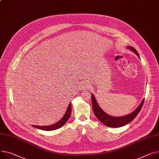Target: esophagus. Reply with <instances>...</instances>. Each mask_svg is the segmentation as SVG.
<instances>
[{"label":"esophagus","instance_id":"1","mask_svg":"<svg viewBox=\"0 0 159 159\" xmlns=\"http://www.w3.org/2000/svg\"><path fill=\"white\" fill-rule=\"evenodd\" d=\"M89 87V85L88 84H84V85L82 86V88L84 89H88Z\"/></svg>","mask_w":159,"mask_h":159}]
</instances>
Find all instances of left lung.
Returning a JSON list of instances; mask_svg holds the SVG:
<instances>
[{"label":"left lung","instance_id":"left-lung-1","mask_svg":"<svg viewBox=\"0 0 159 159\" xmlns=\"http://www.w3.org/2000/svg\"><path fill=\"white\" fill-rule=\"evenodd\" d=\"M128 48L133 51L135 54L139 57V55L137 50L133 47H127ZM91 100H92V106L93 109L94 113L95 116H97V118L98 119V120L102 122L103 125H106L109 127H120V126H124L127 123L131 122L135 117L138 113L140 112L144 102V99H143L137 109L132 112V113L126 115L124 116H121V117H114V116H111L107 113H105L98 105L96 98H95L94 95L91 94Z\"/></svg>","mask_w":159,"mask_h":159}]
</instances>
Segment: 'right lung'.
I'll list each match as a JSON object with an SVG mask.
<instances>
[{"mask_svg":"<svg viewBox=\"0 0 159 159\" xmlns=\"http://www.w3.org/2000/svg\"><path fill=\"white\" fill-rule=\"evenodd\" d=\"M71 102L69 103L67 110L65 114V115L63 116V117L56 123L53 124L49 126H37V125H33V126L34 127L38 129H41L43 130H47V131H49V130H56L58 129L59 128H61L62 126L64 125L66 122L68 120V119L70 117L71 115Z\"/></svg>","mask_w":159,"mask_h":159,"instance_id":"right-lung-1","label":"right lung"}]
</instances>
